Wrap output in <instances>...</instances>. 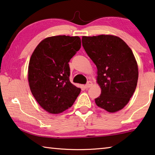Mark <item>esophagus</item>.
<instances>
[{
  "mask_svg": "<svg viewBox=\"0 0 155 155\" xmlns=\"http://www.w3.org/2000/svg\"><path fill=\"white\" fill-rule=\"evenodd\" d=\"M92 86H93V82H92L91 81H88V83L85 85V88H88L91 87Z\"/></svg>",
  "mask_w": 155,
  "mask_h": 155,
  "instance_id": "34e87169",
  "label": "esophagus"
}]
</instances>
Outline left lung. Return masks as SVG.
Listing matches in <instances>:
<instances>
[{
    "label": "left lung",
    "mask_w": 155,
    "mask_h": 155,
    "mask_svg": "<svg viewBox=\"0 0 155 155\" xmlns=\"http://www.w3.org/2000/svg\"><path fill=\"white\" fill-rule=\"evenodd\" d=\"M82 45L97 68L101 94L97 106L114 113L126 106L135 91L138 66L134 54L120 37L111 35L83 36Z\"/></svg>",
    "instance_id": "left-lung-1"
}]
</instances>
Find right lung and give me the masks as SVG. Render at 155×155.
<instances>
[{"label": "right lung", "instance_id": "obj_1", "mask_svg": "<svg viewBox=\"0 0 155 155\" xmlns=\"http://www.w3.org/2000/svg\"><path fill=\"white\" fill-rule=\"evenodd\" d=\"M81 48L79 37L58 35L42 40L30 58L28 80L32 95L46 112L62 113L80 93L69 80L68 62Z\"/></svg>", "mask_w": 155, "mask_h": 155}]
</instances>
